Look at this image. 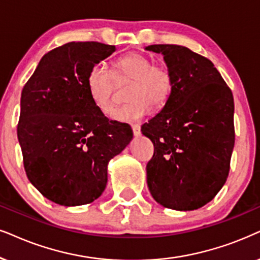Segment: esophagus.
I'll return each instance as SVG.
<instances>
[{"label": "esophagus", "mask_w": 260, "mask_h": 260, "mask_svg": "<svg viewBox=\"0 0 260 260\" xmlns=\"http://www.w3.org/2000/svg\"><path fill=\"white\" fill-rule=\"evenodd\" d=\"M131 129H133V133H134L135 136H140L141 126L138 125V124H134V125H131Z\"/></svg>", "instance_id": "1"}]
</instances>
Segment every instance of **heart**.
Segmentation results:
<instances>
[{
    "label": "heart",
    "mask_w": 260,
    "mask_h": 260,
    "mask_svg": "<svg viewBox=\"0 0 260 260\" xmlns=\"http://www.w3.org/2000/svg\"><path fill=\"white\" fill-rule=\"evenodd\" d=\"M131 81L127 90L129 103L112 113L117 122H135L150 112L151 106L161 110L173 92V74L164 64H154L150 57L131 52L113 63L112 73L103 66H94L87 75V88L94 105L109 114L113 110L116 83Z\"/></svg>",
    "instance_id": "obj_1"
}]
</instances>
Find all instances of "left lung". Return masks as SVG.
Instances as JSON below:
<instances>
[{"instance_id": "left-lung-1", "label": "left lung", "mask_w": 260, "mask_h": 260, "mask_svg": "<svg viewBox=\"0 0 260 260\" xmlns=\"http://www.w3.org/2000/svg\"><path fill=\"white\" fill-rule=\"evenodd\" d=\"M173 74V92L142 134L154 144L147 184L157 203L196 210L223 186L233 153L234 99L211 60L180 45L157 44Z\"/></svg>"}]
</instances>
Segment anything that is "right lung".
<instances>
[{
	"mask_svg": "<svg viewBox=\"0 0 260 260\" xmlns=\"http://www.w3.org/2000/svg\"><path fill=\"white\" fill-rule=\"evenodd\" d=\"M113 45L72 42L43 56L23 87L18 138L27 178L64 207L92 203L107 184V165L133 140L127 124L111 122L87 88L92 67Z\"/></svg>",
	"mask_w": 260,
	"mask_h": 260,
	"instance_id": "add662e5",
	"label": "right lung"
}]
</instances>
